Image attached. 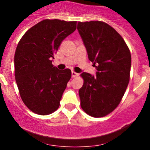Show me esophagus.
Here are the masks:
<instances>
[{
	"mask_svg": "<svg viewBox=\"0 0 150 150\" xmlns=\"http://www.w3.org/2000/svg\"><path fill=\"white\" fill-rule=\"evenodd\" d=\"M71 75H72V77H76L79 74L76 72H75V71H72V72H71Z\"/></svg>",
	"mask_w": 150,
	"mask_h": 150,
	"instance_id": "esophagus-1",
	"label": "esophagus"
}]
</instances>
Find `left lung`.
<instances>
[{"label":"left lung","mask_w":150,"mask_h":150,"mask_svg":"<svg viewBox=\"0 0 150 150\" xmlns=\"http://www.w3.org/2000/svg\"><path fill=\"white\" fill-rule=\"evenodd\" d=\"M78 31L86 48L96 76L83 72L79 90L80 105L87 114L103 117L116 109L130 79L131 52L119 33L100 21L78 22Z\"/></svg>","instance_id":"8db88e82"}]
</instances>
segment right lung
Listing matches in <instances>:
<instances>
[{
    "instance_id": "right-lung-1",
    "label": "right lung",
    "mask_w": 150,
    "mask_h": 150,
    "mask_svg": "<svg viewBox=\"0 0 150 150\" xmlns=\"http://www.w3.org/2000/svg\"><path fill=\"white\" fill-rule=\"evenodd\" d=\"M76 28V21L44 19L18 42L14 56L16 81L22 101L34 113L49 115L59 107L71 71L59 70L51 59Z\"/></svg>"
}]
</instances>
